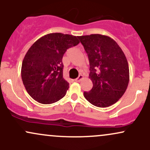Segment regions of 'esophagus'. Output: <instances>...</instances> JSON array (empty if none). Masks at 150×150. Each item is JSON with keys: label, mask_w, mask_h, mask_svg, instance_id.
<instances>
[{"label": "esophagus", "mask_w": 150, "mask_h": 150, "mask_svg": "<svg viewBox=\"0 0 150 150\" xmlns=\"http://www.w3.org/2000/svg\"><path fill=\"white\" fill-rule=\"evenodd\" d=\"M83 75H80L78 76V77H77V78H76L75 79V81H76V82H80V81H81L82 80V79H83Z\"/></svg>", "instance_id": "obj_1"}]
</instances>
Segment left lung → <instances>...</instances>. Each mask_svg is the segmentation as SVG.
<instances>
[{"label":"left lung","mask_w":150,"mask_h":150,"mask_svg":"<svg viewBox=\"0 0 150 150\" xmlns=\"http://www.w3.org/2000/svg\"><path fill=\"white\" fill-rule=\"evenodd\" d=\"M88 56L92 89L84 97L97 107H108L123 95L129 82V67L124 53L111 37L101 34L78 37Z\"/></svg>","instance_id":"left-lung-1"}]
</instances>
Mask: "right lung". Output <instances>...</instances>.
I'll use <instances>...</instances> for the list:
<instances>
[{
    "instance_id": "right-lung-1",
    "label": "right lung",
    "mask_w": 150,
    "mask_h": 150,
    "mask_svg": "<svg viewBox=\"0 0 150 150\" xmlns=\"http://www.w3.org/2000/svg\"><path fill=\"white\" fill-rule=\"evenodd\" d=\"M79 43L75 36L51 33L32 44L22 61L21 76L26 90L34 100L50 104L65 95L69 83L63 77L62 58L67 49Z\"/></svg>"
}]
</instances>
